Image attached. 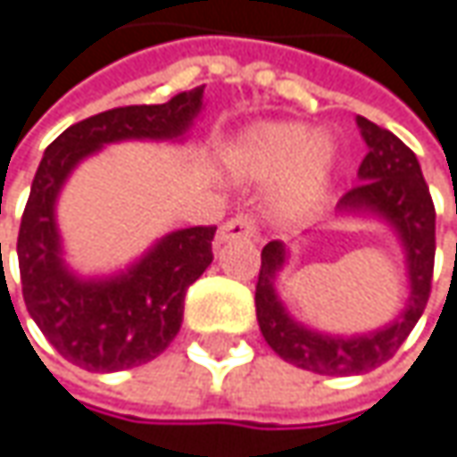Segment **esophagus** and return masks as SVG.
I'll list each match as a JSON object with an SVG mask.
<instances>
[{
  "label": "esophagus",
  "instance_id": "34e87169",
  "mask_svg": "<svg viewBox=\"0 0 457 457\" xmlns=\"http://www.w3.org/2000/svg\"><path fill=\"white\" fill-rule=\"evenodd\" d=\"M253 235L255 225L251 217H232V220H228V222L220 228L217 240H220V243H229V240H251Z\"/></svg>",
  "mask_w": 457,
  "mask_h": 457
}]
</instances>
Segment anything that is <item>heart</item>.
Segmentation results:
<instances>
[{"label": "heart", "mask_w": 457, "mask_h": 457, "mask_svg": "<svg viewBox=\"0 0 457 457\" xmlns=\"http://www.w3.org/2000/svg\"><path fill=\"white\" fill-rule=\"evenodd\" d=\"M232 162L258 180L282 175L277 212L282 220H303L328 191L336 149L326 134H310L305 123L261 121L248 126L229 149Z\"/></svg>", "instance_id": "heart-1"}]
</instances>
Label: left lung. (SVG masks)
I'll return each instance as SVG.
<instances>
[{
    "label": "left lung",
    "instance_id": "8db88e82",
    "mask_svg": "<svg viewBox=\"0 0 457 457\" xmlns=\"http://www.w3.org/2000/svg\"><path fill=\"white\" fill-rule=\"evenodd\" d=\"M367 154L357 178L362 180L336 204L341 217L378 220L398 237L409 297L403 310L375 331L364 334H328L300 323L277 292V277L289 261V248L271 240L261 251V271L255 284V318L266 344L284 362L310 370L315 375H362L375 370L398 352L416 320L427 308L432 269H435V204L419 160L388 129L357 116Z\"/></svg>",
    "mask_w": 457,
    "mask_h": 457
}]
</instances>
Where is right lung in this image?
Listing matches in <instances>:
<instances>
[{
	"instance_id": "right-lung-1",
	"label": "right lung",
	"mask_w": 457,
	"mask_h": 457,
	"mask_svg": "<svg viewBox=\"0 0 457 457\" xmlns=\"http://www.w3.org/2000/svg\"><path fill=\"white\" fill-rule=\"evenodd\" d=\"M202 111L204 87L160 105L113 108L69 126L43 152L17 235L22 297L51 346L82 370L139 367L170 346L183 323L186 289L214 258L217 228L173 229L126 269L82 277L64 258L56 222L62 188L82 160L108 145L186 142Z\"/></svg>"
}]
</instances>
